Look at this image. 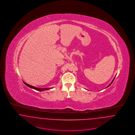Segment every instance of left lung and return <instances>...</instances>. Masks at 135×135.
<instances>
[{
    "instance_id": "left-lung-1",
    "label": "left lung",
    "mask_w": 135,
    "mask_h": 135,
    "mask_svg": "<svg viewBox=\"0 0 135 135\" xmlns=\"http://www.w3.org/2000/svg\"><path fill=\"white\" fill-rule=\"evenodd\" d=\"M114 78H115V77H114V79H113V80H112V82H111V84H109V85H108V86H107V87H106V88H108V87H109V86H110V85H111V84H112V83H113V80H114Z\"/></svg>"
}]
</instances>
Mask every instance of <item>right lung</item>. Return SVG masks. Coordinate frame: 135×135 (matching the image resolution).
<instances>
[{"mask_svg":"<svg viewBox=\"0 0 135 135\" xmlns=\"http://www.w3.org/2000/svg\"><path fill=\"white\" fill-rule=\"evenodd\" d=\"M24 83L26 84L27 86H28V87L30 88H32L33 89H34V90H38V91H44V90H50V89H51V88H42V89H40V88H36L35 86H33L32 85H31L29 84H26V83L24 82Z\"/></svg>","mask_w":135,"mask_h":135,"instance_id":"add662e5","label":"right lung"}]
</instances>
